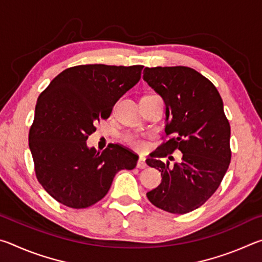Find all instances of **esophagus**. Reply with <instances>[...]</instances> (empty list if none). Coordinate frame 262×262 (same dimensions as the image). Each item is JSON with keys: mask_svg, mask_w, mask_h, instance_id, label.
Masks as SVG:
<instances>
[{"mask_svg": "<svg viewBox=\"0 0 262 262\" xmlns=\"http://www.w3.org/2000/svg\"><path fill=\"white\" fill-rule=\"evenodd\" d=\"M136 166L139 167V168H145V167H147V163H145V158H144L143 156H141V157L139 158V161H137Z\"/></svg>", "mask_w": 262, "mask_h": 262, "instance_id": "34e87169", "label": "esophagus"}]
</instances>
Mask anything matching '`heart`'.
Here are the masks:
<instances>
[{
	"instance_id": "heart-1",
	"label": "heart",
	"mask_w": 262,
	"mask_h": 262,
	"mask_svg": "<svg viewBox=\"0 0 262 262\" xmlns=\"http://www.w3.org/2000/svg\"><path fill=\"white\" fill-rule=\"evenodd\" d=\"M125 141H126V143L130 145V147L135 148L137 150H144L145 148H147V142H145L143 139H141V137L137 135H133V134L127 135L125 137Z\"/></svg>"
}]
</instances>
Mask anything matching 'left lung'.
Masks as SVG:
<instances>
[{"label":"left lung","instance_id":"1","mask_svg":"<svg viewBox=\"0 0 262 262\" xmlns=\"http://www.w3.org/2000/svg\"><path fill=\"white\" fill-rule=\"evenodd\" d=\"M143 79L165 103L170 136L145 161L162 176L147 196L159 209L186 214L216 192L231 161L223 100L209 79L184 66L144 68ZM174 149L183 154L181 161L171 166L161 161Z\"/></svg>","mask_w":262,"mask_h":262}]
</instances>
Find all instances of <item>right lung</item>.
I'll list each match as a JSON object with an SVG mask.
<instances>
[{
  "instance_id": "obj_1",
  "label": "right lung",
  "mask_w": 262,
  "mask_h": 262,
  "mask_svg": "<svg viewBox=\"0 0 262 262\" xmlns=\"http://www.w3.org/2000/svg\"><path fill=\"white\" fill-rule=\"evenodd\" d=\"M143 66L82 64L63 70L35 105L29 147L37 179L62 205L81 209L101 200L120 170H133L139 156L121 145L101 152L86 140L96 122L140 81Z\"/></svg>"
}]
</instances>
